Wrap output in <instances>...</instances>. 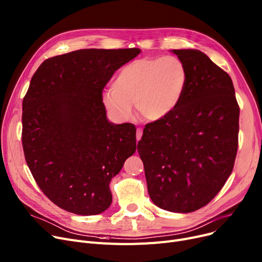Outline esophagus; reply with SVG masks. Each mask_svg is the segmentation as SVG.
Returning a JSON list of instances; mask_svg holds the SVG:
<instances>
[{
    "instance_id": "obj_1",
    "label": "esophagus",
    "mask_w": 262,
    "mask_h": 262,
    "mask_svg": "<svg viewBox=\"0 0 262 262\" xmlns=\"http://www.w3.org/2000/svg\"><path fill=\"white\" fill-rule=\"evenodd\" d=\"M142 134H143V130H142V128H137V134H136V137H137V141H139L140 139H141V137H142Z\"/></svg>"
}]
</instances>
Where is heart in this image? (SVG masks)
Returning a JSON list of instances; mask_svg holds the SVG:
<instances>
[{
  "instance_id": "heart-1",
  "label": "heart",
  "mask_w": 262,
  "mask_h": 262,
  "mask_svg": "<svg viewBox=\"0 0 262 262\" xmlns=\"http://www.w3.org/2000/svg\"><path fill=\"white\" fill-rule=\"evenodd\" d=\"M188 85V71L176 56L143 57L124 66L117 73L113 89L103 93L110 115L127 121L133 104L147 121H160L180 105Z\"/></svg>"
}]
</instances>
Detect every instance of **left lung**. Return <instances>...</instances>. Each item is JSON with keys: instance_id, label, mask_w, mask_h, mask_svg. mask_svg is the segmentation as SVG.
Returning <instances> with one entry per match:
<instances>
[{"instance_id": "obj_1", "label": "left lung", "mask_w": 262, "mask_h": 262, "mask_svg": "<svg viewBox=\"0 0 262 262\" xmlns=\"http://www.w3.org/2000/svg\"><path fill=\"white\" fill-rule=\"evenodd\" d=\"M188 71L174 112L148 123L138 142L147 191L159 208L187 213L207 205L231 174L239 114L230 76L199 50H173Z\"/></svg>"}]
</instances>
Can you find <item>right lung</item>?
<instances>
[{
    "label": "right lung",
    "instance_id": "1",
    "mask_svg": "<svg viewBox=\"0 0 262 262\" xmlns=\"http://www.w3.org/2000/svg\"><path fill=\"white\" fill-rule=\"evenodd\" d=\"M140 49H84L45 60L22 104V145L41 191L79 215L105 211L112 178L136 152V127L106 117L102 92Z\"/></svg>",
    "mask_w": 262,
    "mask_h": 262
}]
</instances>
